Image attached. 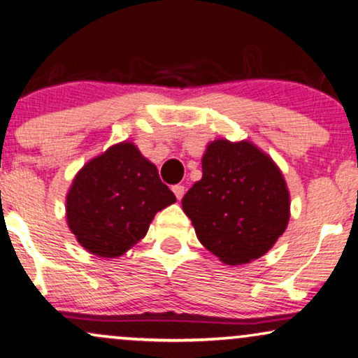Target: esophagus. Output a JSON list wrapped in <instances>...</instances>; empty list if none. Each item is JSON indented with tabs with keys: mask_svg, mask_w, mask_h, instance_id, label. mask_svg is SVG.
Instances as JSON below:
<instances>
[{
	"mask_svg": "<svg viewBox=\"0 0 358 358\" xmlns=\"http://www.w3.org/2000/svg\"><path fill=\"white\" fill-rule=\"evenodd\" d=\"M171 189H173L176 199H182L183 198V194H185V187H183V185H175V187H171Z\"/></svg>",
	"mask_w": 358,
	"mask_h": 358,
	"instance_id": "obj_1",
	"label": "esophagus"
}]
</instances>
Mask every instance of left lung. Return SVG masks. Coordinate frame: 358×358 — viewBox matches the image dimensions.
Masks as SVG:
<instances>
[{"label":"left lung","mask_w":358,"mask_h":358,"mask_svg":"<svg viewBox=\"0 0 358 358\" xmlns=\"http://www.w3.org/2000/svg\"><path fill=\"white\" fill-rule=\"evenodd\" d=\"M201 162L203 178L182 199L199 242L227 265L266 254L289 219L282 171L245 141H214Z\"/></svg>","instance_id":"obj_1"}]
</instances>
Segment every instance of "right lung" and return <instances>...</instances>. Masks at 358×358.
Segmentation results:
<instances>
[{
    "label": "right lung",
    "instance_id": "add662e5",
    "mask_svg": "<svg viewBox=\"0 0 358 358\" xmlns=\"http://www.w3.org/2000/svg\"><path fill=\"white\" fill-rule=\"evenodd\" d=\"M175 201L157 166L134 144L121 142L76 173L66 194V221L82 247L114 259L136 245L155 214Z\"/></svg>",
    "mask_w": 358,
    "mask_h": 358
}]
</instances>
